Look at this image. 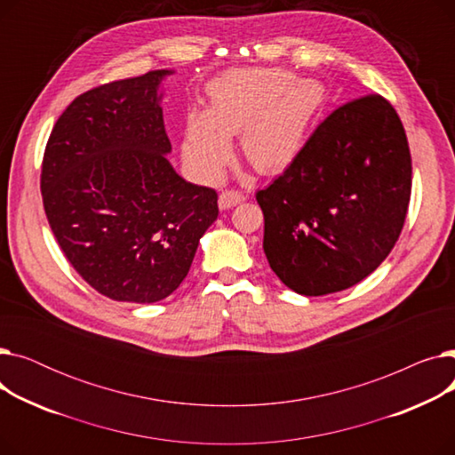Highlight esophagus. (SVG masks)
Segmentation results:
<instances>
[{
    "label": "esophagus",
    "instance_id": "1",
    "mask_svg": "<svg viewBox=\"0 0 455 455\" xmlns=\"http://www.w3.org/2000/svg\"><path fill=\"white\" fill-rule=\"evenodd\" d=\"M247 197L242 194V191H235V189H225L223 194L220 196V208L221 210H228L234 208L235 204H242Z\"/></svg>",
    "mask_w": 455,
    "mask_h": 455
}]
</instances>
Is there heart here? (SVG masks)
<instances>
[{"mask_svg": "<svg viewBox=\"0 0 455 455\" xmlns=\"http://www.w3.org/2000/svg\"><path fill=\"white\" fill-rule=\"evenodd\" d=\"M323 103V88L293 81L276 68L232 69L210 88V108L186 117L182 153L201 179H220L232 156L230 136L259 173L285 170L302 151L309 124Z\"/></svg>", "mask_w": 455, "mask_h": 455, "instance_id": "obj_1", "label": "heart"}]
</instances>
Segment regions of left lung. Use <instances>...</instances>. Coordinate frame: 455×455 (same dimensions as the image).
I'll list each match as a JSON object with an SVG mask.
<instances>
[{"instance_id": "1", "label": "left lung", "mask_w": 455, "mask_h": 455, "mask_svg": "<svg viewBox=\"0 0 455 455\" xmlns=\"http://www.w3.org/2000/svg\"><path fill=\"white\" fill-rule=\"evenodd\" d=\"M410 196L411 155L393 105L378 93L345 103L256 194L271 269L306 297L352 288L395 247Z\"/></svg>"}]
</instances>
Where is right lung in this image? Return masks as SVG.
I'll return each mask as SVG.
<instances>
[{
	"mask_svg": "<svg viewBox=\"0 0 455 455\" xmlns=\"http://www.w3.org/2000/svg\"><path fill=\"white\" fill-rule=\"evenodd\" d=\"M172 69L92 88L47 140L40 189L47 221L74 269L101 295L151 304L186 278L218 220V194L186 182L165 158L158 88Z\"/></svg>",
	"mask_w": 455,
	"mask_h": 455,
	"instance_id": "1",
	"label": "right lung"
}]
</instances>
